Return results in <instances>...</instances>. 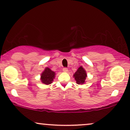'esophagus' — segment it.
I'll list each match as a JSON object with an SVG mask.
<instances>
[{
  "mask_svg": "<svg viewBox=\"0 0 130 130\" xmlns=\"http://www.w3.org/2000/svg\"><path fill=\"white\" fill-rule=\"evenodd\" d=\"M63 71H64V72H67V71H68V68H65H65H63Z\"/></svg>",
  "mask_w": 130,
  "mask_h": 130,
  "instance_id": "34e87169",
  "label": "esophagus"
}]
</instances>
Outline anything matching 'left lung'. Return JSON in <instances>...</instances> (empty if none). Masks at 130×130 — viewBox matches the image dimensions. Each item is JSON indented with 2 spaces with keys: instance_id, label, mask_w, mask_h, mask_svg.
<instances>
[{
  "instance_id": "obj_1",
  "label": "left lung",
  "mask_w": 130,
  "mask_h": 130,
  "mask_svg": "<svg viewBox=\"0 0 130 130\" xmlns=\"http://www.w3.org/2000/svg\"><path fill=\"white\" fill-rule=\"evenodd\" d=\"M74 77L77 84H83L85 82L87 74L84 69L82 67H80L74 74Z\"/></svg>"
}]
</instances>
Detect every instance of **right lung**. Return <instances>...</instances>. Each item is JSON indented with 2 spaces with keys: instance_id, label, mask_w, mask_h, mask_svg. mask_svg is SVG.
I'll use <instances>...</instances> for the list:
<instances>
[{
  "instance_id": "1",
  "label": "right lung",
  "mask_w": 130,
  "mask_h": 130,
  "mask_svg": "<svg viewBox=\"0 0 130 130\" xmlns=\"http://www.w3.org/2000/svg\"><path fill=\"white\" fill-rule=\"evenodd\" d=\"M55 73L49 68H46L45 70L41 74V81L45 84H50L52 83L55 78Z\"/></svg>"
}]
</instances>
